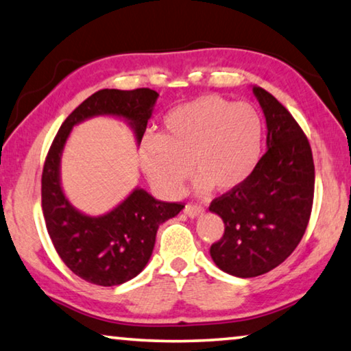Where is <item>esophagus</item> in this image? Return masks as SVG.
<instances>
[{"instance_id":"34e87169","label":"esophagus","mask_w":351,"mask_h":351,"mask_svg":"<svg viewBox=\"0 0 351 351\" xmlns=\"http://www.w3.org/2000/svg\"><path fill=\"white\" fill-rule=\"evenodd\" d=\"M184 213L187 214V216L193 219V217L202 216V214L205 213V208L200 206V205H186V208H184Z\"/></svg>"}]
</instances>
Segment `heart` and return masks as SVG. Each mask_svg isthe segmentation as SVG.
Segmentation results:
<instances>
[{"label":"heart","instance_id":"heart-1","mask_svg":"<svg viewBox=\"0 0 351 351\" xmlns=\"http://www.w3.org/2000/svg\"><path fill=\"white\" fill-rule=\"evenodd\" d=\"M164 125L165 134H146L138 145L140 167L162 195H180L191 176L190 161L198 192L213 186L232 191L258 164L263 123L249 104L200 96L171 110Z\"/></svg>","mask_w":351,"mask_h":351}]
</instances>
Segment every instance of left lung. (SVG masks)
Here are the masks:
<instances>
[{
  "label": "left lung",
  "mask_w": 351,
  "mask_h": 351,
  "mask_svg": "<svg viewBox=\"0 0 351 351\" xmlns=\"http://www.w3.org/2000/svg\"><path fill=\"white\" fill-rule=\"evenodd\" d=\"M266 119V153L241 186L216 198L209 211L226 223L209 249L223 273L257 277L279 266L309 223L315 169L302 129L277 99L252 86Z\"/></svg>",
  "instance_id": "8db88e82"
}]
</instances>
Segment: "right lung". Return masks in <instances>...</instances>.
<instances>
[{
    "label": "right lung",
    "mask_w": 351,
    "mask_h": 351,
    "mask_svg": "<svg viewBox=\"0 0 351 351\" xmlns=\"http://www.w3.org/2000/svg\"><path fill=\"white\" fill-rule=\"evenodd\" d=\"M159 94L149 88L132 91L101 90L83 101L56 134L42 171V211L56 252L72 273L102 287L121 285L142 273L153 254L160 223L182 205L156 200L142 187L101 216L77 209L61 186V158L67 138L86 119H124L140 145Z\"/></svg>",
    "instance_id": "right-lung-1"
}]
</instances>
